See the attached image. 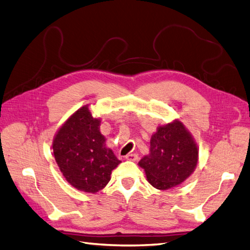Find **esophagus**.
<instances>
[{"label":"esophagus","mask_w":250,"mask_h":250,"mask_svg":"<svg viewBox=\"0 0 250 250\" xmlns=\"http://www.w3.org/2000/svg\"><path fill=\"white\" fill-rule=\"evenodd\" d=\"M125 159L128 160V161H137L138 160V154L137 153H129V154H127Z\"/></svg>","instance_id":"1"}]
</instances>
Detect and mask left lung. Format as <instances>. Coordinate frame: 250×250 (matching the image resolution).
<instances>
[{
    "label": "left lung",
    "mask_w": 250,
    "mask_h": 250,
    "mask_svg": "<svg viewBox=\"0 0 250 250\" xmlns=\"http://www.w3.org/2000/svg\"><path fill=\"white\" fill-rule=\"evenodd\" d=\"M199 160V149L191 133L179 120L157 128L150 140L149 154L139 162L147 181L166 190L189 178Z\"/></svg>",
    "instance_id": "left-lung-1"
}]
</instances>
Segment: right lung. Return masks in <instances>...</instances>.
<instances>
[{
  "mask_svg": "<svg viewBox=\"0 0 250 250\" xmlns=\"http://www.w3.org/2000/svg\"><path fill=\"white\" fill-rule=\"evenodd\" d=\"M101 120L88 105L81 107L60 127L52 142L53 156L61 172L78 190L96 193L108 184L121 161L100 132Z\"/></svg>",
  "mask_w": 250,
  "mask_h": 250,
  "instance_id": "1",
  "label": "right lung"
}]
</instances>
